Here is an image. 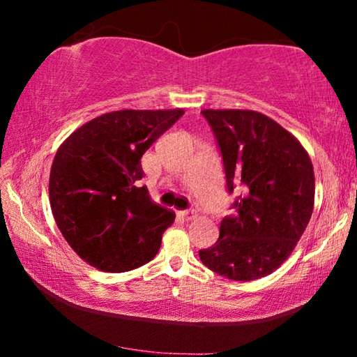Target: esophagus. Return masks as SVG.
Instances as JSON below:
<instances>
[{"mask_svg": "<svg viewBox=\"0 0 357 357\" xmlns=\"http://www.w3.org/2000/svg\"><path fill=\"white\" fill-rule=\"evenodd\" d=\"M179 215L183 217L184 220H193V219H197V211H193V209H187V211H181L179 213Z\"/></svg>", "mask_w": 357, "mask_h": 357, "instance_id": "esophagus-1", "label": "esophagus"}]
</instances>
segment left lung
Masks as SVG:
<instances>
[{
  "label": "left lung",
  "instance_id": "1",
  "mask_svg": "<svg viewBox=\"0 0 357 357\" xmlns=\"http://www.w3.org/2000/svg\"><path fill=\"white\" fill-rule=\"evenodd\" d=\"M219 143L228 192H243L234 215L200 259L215 274L249 282L274 273L291 255L315 203L309 153L279 123L253 110H203Z\"/></svg>",
  "mask_w": 357,
  "mask_h": 357
}]
</instances>
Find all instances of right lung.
Listing matches in <instances>:
<instances>
[{
	"label": "right lung",
	"mask_w": 357,
	"mask_h": 357,
	"mask_svg": "<svg viewBox=\"0 0 357 357\" xmlns=\"http://www.w3.org/2000/svg\"><path fill=\"white\" fill-rule=\"evenodd\" d=\"M174 110H118L66 138L53 159L48 193L64 239L83 261L105 273L149 263L174 213L151 200L142 155L183 116Z\"/></svg>",
	"instance_id": "add662e5"
}]
</instances>
